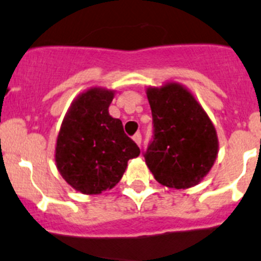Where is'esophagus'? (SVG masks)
<instances>
[{"mask_svg": "<svg viewBox=\"0 0 261 261\" xmlns=\"http://www.w3.org/2000/svg\"><path fill=\"white\" fill-rule=\"evenodd\" d=\"M133 140L136 142V145H138V146H140V145H141V135H140V133L135 134V135H134Z\"/></svg>", "mask_w": 261, "mask_h": 261, "instance_id": "esophagus-1", "label": "esophagus"}]
</instances>
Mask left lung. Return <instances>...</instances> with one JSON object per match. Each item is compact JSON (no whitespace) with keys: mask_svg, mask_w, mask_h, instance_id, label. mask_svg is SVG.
Here are the masks:
<instances>
[{"mask_svg":"<svg viewBox=\"0 0 261 261\" xmlns=\"http://www.w3.org/2000/svg\"><path fill=\"white\" fill-rule=\"evenodd\" d=\"M153 141L145 163L158 182L171 189H189L209 174L219 152L215 126L193 92L167 81L149 86Z\"/></svg>","mask_w":261,"mask_h":261,"instance_id":"8db88e82","label":"left lung"}]
</instances>
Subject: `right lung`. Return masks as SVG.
I'll return each instance as SVG.
<instances>
[{
  "mask_svg": "<svg viewBox=\"0 0 261 261\" xmlns=\"http://www.w3.org/2000/svg\"><path fill=\"white\" fill-rule=\"evenodd\" d=\"M114 90L94 86L71 102L57 135L55 163L60 175L85 195H98L121 180L140 149L121 120L109 114Z\"/></svg>",
  "mask_w": 261,
  "mask_h": 261,
  "instance_id": "add662e5",
  "label": "right lung"
}]
</instances>
